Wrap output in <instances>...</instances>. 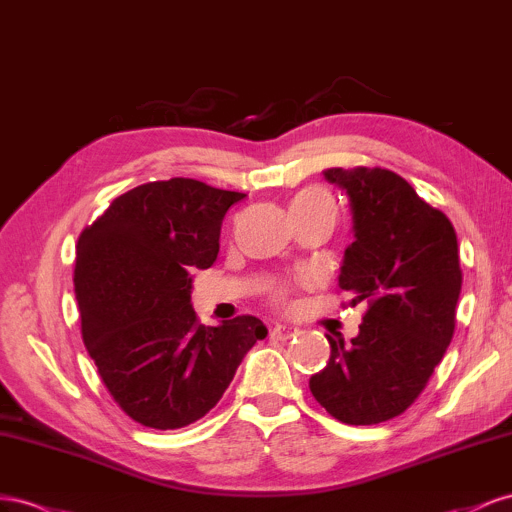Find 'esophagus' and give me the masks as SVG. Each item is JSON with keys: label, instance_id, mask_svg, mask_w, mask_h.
Instances as JSON below:
<instances>
[{"label": "esophagus", "instance_id": "esophagus-1", "mask_svg": "<svg viewBox=\"0 0 512 512\" xmlns=\"http://www.w3.org/2000/svg\"><path fill=\"white\" fill-rule=\"evenodd\" d=\"M272 339H276V341H289V339H294V337H298V328H291V326H274L272 328Z\"/></svg>", "mask_w": 512, "mask_h": 512}]
</instances>
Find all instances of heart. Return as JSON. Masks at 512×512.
<instances>
[{
  "mask_svg": "<svg viewBox=\"0 0 512 512\" xmlns=\"http://www.w3.org/2000/svg\"><path fill=\"white\" fill-rule=\"evenodd\" d=\"M291 210H319V208H326V210H334L332 206V199L326 191H321V188H304L300 191L294 199H291ZM289 298V285H279L274 291V300L279 304H285Z\"/></svg>",
  "mask_w": 512,
  "mask_h": 512,
  "instance_id": "1",
  "label": "heart"
}]
</instances>
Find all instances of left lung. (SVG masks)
Masks as SVG:
<instances>
[{
  "instance_id": "8db88e82",
  "label": "left lung",
  "mask_w": 512,
  "mask_h": 512,
  "mask_svg": "<svg viewBox=\"0 0 512 512\" xmlns=\"http://www.w3.org/2000/svg\"><path fill=\"white\" fill-rule=\"evenodd\" d=\"M324 178L347 193L354 218L339 287L369 309L352 343L328 337L330 360L309 388L345 425H379L418 399L455 334L457 233L394 171L332 167Z\"/></svg>"
}]
</instances>
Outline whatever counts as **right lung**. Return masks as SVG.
Returning a JSON list of instances; mask_svg holds the SVG:
<instances>
[{"label": "right lung", "mask_w": 512, "mask_h": 512, "mask_svg": "<svg viewBox=\"0 0 512 512\" xmlns=\"http://www.w3.org/2000/svg\"><path fill=\"white\" fill-rule=\"evenodd\" d=\"M244 193L191 178L113 199L77 242L81 334L111 397L150 429H182L221 401L268 328L253 315L199 324L193 268H210L227 210Z\"/></svg>", "instance_id": "right-lung-1"}]
</instances>
